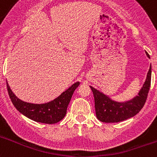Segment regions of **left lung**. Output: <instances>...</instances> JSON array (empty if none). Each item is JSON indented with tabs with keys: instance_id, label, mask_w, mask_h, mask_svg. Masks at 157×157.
I'll return each mask as SVG.
<instances>
[{
	"instance_id": "8db88e82",
	"label": "left lung",
	"mask_w": 157,
	"mask_h": 157,
	"mask_svg": "<svg viewBox=\"0 0 157 157\" xmlns=\"http://www.w3.org/2000/svg\"><path fill=\"white\" fill-rule=\"evenodd\" d=\"M146 55L150 58L148 52H146ZM151 69L150 65L146 79L138 95L126 102L112 101L108 96L90 86L94 97L96 116L98 120L103 123H118L138 114L143 108L149 94L151 85Z\"/></svg>"
}]
</instances>
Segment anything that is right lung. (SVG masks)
I'll return each mask as SVG.
<instances>
[{
    "mask_svg": "<svg viewBox=\"0 0 157 157\" xmlns=\"http://www.w3.org/2000/svg\"><path fill=\"white\" fill-rule=\"evenodd\" d=\"M79 86V82L74 83L57 98L45 104H31L19 100L11 90L7 82L8 95L12 104L20 113L35 122L46 124L56 123L64 118L67 109L73 93Z\"/></svg>",
    "mask_w": 157,
    "mask_h": 157,
    "instance_id": "add662e5",
    "label": "right lung"
}]
</instances>
